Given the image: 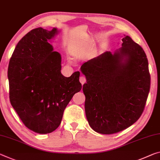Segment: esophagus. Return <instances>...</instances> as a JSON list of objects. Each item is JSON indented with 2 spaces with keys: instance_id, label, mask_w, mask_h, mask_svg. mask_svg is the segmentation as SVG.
Masks as SVG:
<instances>
[{
  "instance_id": "34e87169",
  "label": "esophagus",
  "mask_w": 160,
  "mask_h": 160,
  "mask_svg": "<svg viewBox=\"0 0 160 160\" xmlns=\"http://www.w3.org/2000/svg\"><path fill=\"white\" fill-rule=\"evenodd\" d=\"M80 82L81 84H82V85L84 84V83H85V82H86L85 77H84V76H81V77L80 78Z\"/></svg>"
}]
</instances>
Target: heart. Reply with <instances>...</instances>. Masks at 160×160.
<instances>
[{
  "label": "heart",
  "instance_id": "heart-1",
  "mask_svg": "<svg viewBox=\"0 0 160 160\" xmlns=\"http://www.w3.org/2000/svg\"><path fill=\"white\" fill-rule=\"evenodd\" d=\"M93 51V45L92 44L88 45L87 46H85L84 48V52L87 54H90Z\"/></svg>",
  "mask_w": 160,
  "mask_h": 160
}]
</instances>
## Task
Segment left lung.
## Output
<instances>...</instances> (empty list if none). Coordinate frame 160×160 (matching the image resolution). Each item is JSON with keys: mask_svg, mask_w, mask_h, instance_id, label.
Returning a JSON list of instances; mask_svg holds the SVG:
<instances>
[{"mask_svg": "<svg viewBox=\"0 0 160 160\" xmlns=\"http://www.w3.org/2000/svg\"><path fill=\"white\" fill-rule=\"evenodd\" d=\"M112 54L105 52L82 64L85 115L94 131L119 132L142 114L150 88L148 60L142 48L130 36Z\"/></svg>", "mask_w": 160, "mask_h": 160, "instance_id": "8db88e82", "label": "left lung"}]
</instances>
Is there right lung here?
Instances as JSON below:
<instances>
[{"label": "right lung", "instance_id": "right-lung-1", "mask_svg": "<svg viewBox=\"0 0 160 160\" xmlns=\"http://www.w3.org/2000/svg\"><path fill=\"white\" fill-rule=\"evenodd\" d=\"M58 32L55 28L30 30L18 42L8 69L11 105L25 127L39 134L56 130L82 89L79 71L69 78L61 74V55L49 43Z\"/></svg>", "mask_w": 160, "mask_h": 160}]
</instances>
